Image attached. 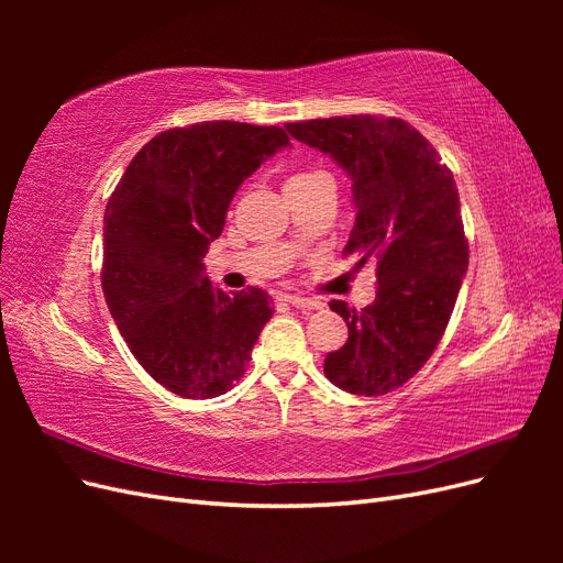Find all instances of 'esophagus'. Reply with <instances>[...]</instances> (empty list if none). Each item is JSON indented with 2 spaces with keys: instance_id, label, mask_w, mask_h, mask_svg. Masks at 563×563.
Wrapping results in <instances>:
<instances>
[{
  "instance_id": "1",
  "label": "esophagus",
  "mask_w": 563,
  "mask_h": 563,
  "mask_svg": "<svg viewBox=\"0 0 563 563\" xmlns=\"http://www.w3.org/2000/svg\"><path fill=\"white\" fill-rule=\"evenodd\" d=\"M286 302L294 305V308H298V310H305V312L323 308L321 300H317V298H302V296H286Z\"/></svg>"
}]
</instances>
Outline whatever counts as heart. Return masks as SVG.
<instances>
[{
  "mask_svg": "<svg viewBox=\"0 0 563 563\" xmlns=\"http://www.w3.org/2000/svg\"><path fill=\"white\" fill-rule=\"evenodd\" d=\"M310 176H317L314 172H302V174H296V176H291L288 180H305V178H310Z\"/></svg>",
  "mask_w": 563,
  "mask_h": 563,
  "instance_id": "b5f03b06",
  "label": "heart"
}]
</instances>
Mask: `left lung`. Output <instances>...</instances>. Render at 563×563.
<instances>
[{"mask_svg": "<svg viewBox=\"0 0 563 563\" xmlns=\"http://www.w3.org/2000/svg\"><path fill=\"white\" fill-rule=\"evenodd\" d=\"M296 141L343 168L356 209L345 255L378 258L376 300L364 310L331 300L347 343L323 360L327 378L360 397L411 380L437 350L467 272L460 197L428 139L397 117H329L286 124Z\"/></svg>", "mask_w": 563, "mask_h": 563, "instance_id": "obj_1", "label": "left lung"}]
</instances>
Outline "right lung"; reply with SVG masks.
Returning <instances> with one entry per match:
<instances>
[{
  "instance_id": "right-lung-1",
  "label": "right lung",
  "mask_w": 563,
  "mask_h": 563,
  "mask_svg": "<svg viewBox=\"0 0 563 563\" xmlns=\"http://www.w3.org/2000/svg\"><path fill=\"white\" fill-rule=\"evenodd\" d=\"M286 145L284 129L242 122L164 131L108 201L100 282L110 314L139 364L183 399L225 395L275 312L263 288H216L203 255L240 185Z\"/></svg>"
}]
</instances>
